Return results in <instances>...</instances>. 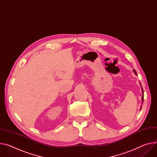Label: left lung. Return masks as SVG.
I'll return each instance as SVG.
<instances>
[{
  "label": "left lung",
  "mask_w": 157,
  "mask_h": 157,
  "mask_svg": "<svg viewBox=\"0 0 157 157\" xmlns=\"http://www.w3.org/2000/svg\"><path fill=\"white\" fill-rule=\"evenodd\" d=\"M133 72H134V73L136 75H137V73H136V71H135V70H134L133 69ZM141 91H142V94H142V97H141V105L142 104H143V101H144V91H143V88H142V87H141ZM141 107H140V111H141Z\"/></svg>",
  "instance_id": "1"
}]
</instances>
